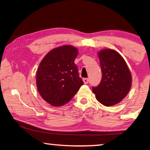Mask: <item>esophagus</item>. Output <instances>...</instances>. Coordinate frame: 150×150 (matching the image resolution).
Returning <instances> with one entry per match:
<instances>
[{"mask_svg":"<svg viewBox=\"0 0 150 150\" xmlns=\"http://www.w3.org/2000/svg\"><path fill=\"white\" fill-rule=\"evenodd\" d=\"M83 81L85 84H88L89 81V79H88V78H84V79H83Z\"/></svg>","mask_w":150,"mask_h":150,"instance_id":"obj_1","label":"esophagus"}]
</instances>
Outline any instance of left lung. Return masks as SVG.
Masks as SVG:
<instances>
[{
    "label": "left lung",
    "mask_w": 150,
    "mask_h": 150,
    "mask_svg": "<svg viewBox=\"0 0 150 150\" xmlns=\"http://www.w3.org/2000/svg\"><path fill=\"white\" fill-rule=\"evenodd\" d=\"M102 77L96 87H92L98 102L110 106L119 103L126 96L131 86V75L120 54L111 49L98 53Z\"/></svg>",
    "instance_id": "1"
}]
</instances>
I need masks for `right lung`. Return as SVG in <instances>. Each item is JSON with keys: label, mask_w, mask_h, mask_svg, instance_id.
I'll use <instances>...</instances> for the list:
<instances>
[{"label": "right lung", "mask_w": 150, "mask_h": 150, "mask_svg": "<svg viewBox=\"0 0 150 150\" xmlns=\"http://www.w3.org/2000/svg\"><path fill=\"white\" fill-rule=\"evenodd\" d=\"M75 47L65 45L53 49L40 63L36 85L42 98L54 106L67 103L83 84L74 61Z\"/></svg>", "instance_id": "1"}]
</instances>
